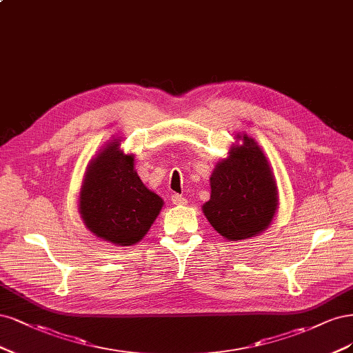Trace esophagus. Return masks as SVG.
Masks as SVG:
<instances>
[{"instance_id": "esophagus-1", "label": "esophagus", "mask_w": 353, "mask_h": 353, "mask_svg": "<svg viewBox=\"0 0 353 353\" xmlns=\"http://www.w3.org/2000/svg\"><path fill=\"white\" fill-rule=\"evenodd\" d=\"M172 201H173L174 205H186V203H188L186 198L181 196V195H177V193L172 196Z\"/></svg>"}]
</instances>
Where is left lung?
I'll return each instance as SVG.
<instances>
[{"mask_svg":"<svg viewBox=\"0 0 353 353\" xmlns=\"http://www.w3.org/2000/svg\"><path fill=\"white\" fill-rule=\"evenodd\" d=\"M229 155L215 164L211 196L202 205L207 220L229 242L245 241L268 229L279 208V190L263 148L236 133Z\"/></svg>","mask_w":353,"mask_h":353,"instance_id":"1","label":"left lung"}]
</instances>
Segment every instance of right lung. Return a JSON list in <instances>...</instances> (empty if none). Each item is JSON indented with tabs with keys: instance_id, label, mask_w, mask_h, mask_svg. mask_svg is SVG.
<instances>
[{
	"instance_id": "1",
	"label": "right lung",
	"mask_w": 353,
	"mask_h": 353,
	"mask_svg": "<svg viewBox=\"0 0 353 353\" xmlns=\"http://www.w3.org/2000/svg\"><path fill=\"white\" fill-rule=\"evenodd\" d=\"M164 201L148 189L134 170V154L112 139L89 161L79 192V212L94 236L117 246L142 241Z\"/></svg>"
}]
</instances>
